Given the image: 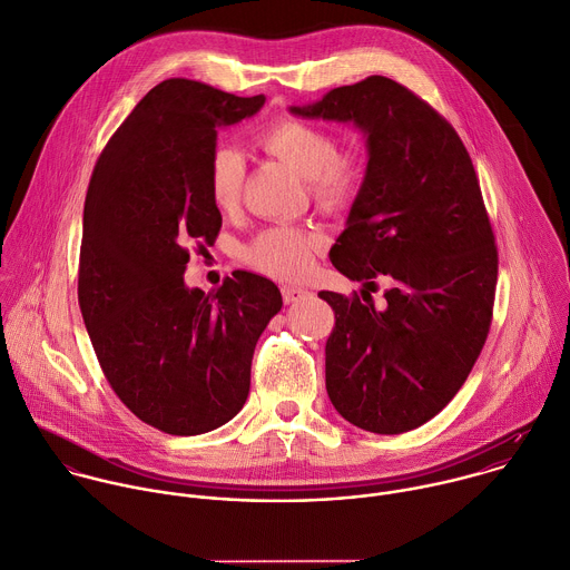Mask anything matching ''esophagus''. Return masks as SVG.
Listing matches in <instances>:
<instances>
[{
  "label": "esophagus",
  "mask_w": 570,
  "mask_h": 570,
  "mask_svg": "<svg viewBox=\"0 0 570 570\" xmlns=\"http://www.w3.org/2000/svg\"><path fill=\"white\" fill-rule=\"evenodd\" d=\"M283 301L287 303V305H292V303H298V301H303V298H307L309 296V292L307 289H303V287H294V285H283Z\"/></svg>",
  "instance_id": "esophagus-1"
}]
</instances>
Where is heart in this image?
<instances>
[{
    "instance_id": "1",
    "label": "heart",
    "mask_w": 570,
    "mask_h": 570,
    "mask_svg": "<svg viewBox=\"0 0 570 570\" xmlns=\"http://www.w3.org/2000/svg\"><path fill=\"white\" fill-rule=\"evenodd\" d=\"M258 142L267 154L309 180L314 200L325 209L347 207L363 185V160L352 154H338V140L327 129L285 118L265 127L258 134ZM243 178L245 165L240 154L227 145L216 147L207 165V189L216 209L234 212L238 207ZM323 243L325 238L314 229L276 225L247 243L243 258L267 276L298 281L312 269Z\"/></svg>"
}]
</instances>
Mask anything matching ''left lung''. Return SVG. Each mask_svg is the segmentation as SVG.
I'll return each instance as SVG.
<instances>
[{
    "label": "left lung",
    "instance_id": "left-lung-1",
    "mask_svg": "<svg viewBox=\"0 0 570 570\" xmlns=\"http://www.w3.org/2000/svg\"><path fill=\"white\" fill-rule=\"evenodd\" d=\"M289 111L363 131L365 178L330 258L363 301L376 278L390 285L383 309L318 292L336 318L330 401L367 432L414 430L465 383L492 321L499 263L472 160L443 116L383 76Z\"/></svg>",
    "mask_w": 570,
    "mask_h": 570
}]
</instances>
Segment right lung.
Wrapping results in <instances>:
<instances>
[{"label":"right lung","instance_id":"add662e5","mask_svg":"<svg viewBox=\"0 0 570 570\" xmlns=\"http://www.w3.org/2000/svg\"><path fill=\"white\" fill-rule=\"evenodd\" d=\"M263 105L165 80L111 136L89 183L82 318L114 392L167 434H203L243 410L254 347L283 307L278 287L252 272L209 294L185 285L189 245H214L223 225L207 189L218 129Z\"/></svg>","mask_w":570,"mask_h":570}]
</instances>
